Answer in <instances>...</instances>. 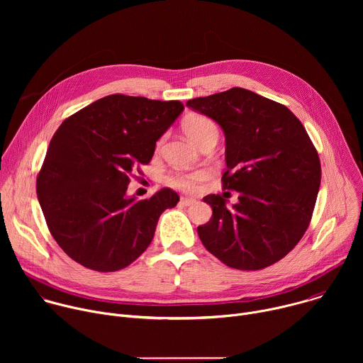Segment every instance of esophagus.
<instances>
[{
    "mask_svg": "<svg viewBox=\"0 0 363 363\" xmlns=\"http://www.w3.org/2000/svg\"><path fill=\"white\" fill-rule=\"evenodd\" d=\"M196 201L194 199V198H186V196H182L181 198V201H179V203L182 205V206H189V205H194Z\"/></svg>",
    "mask_w": 363,
    "mask_h": 363,
    "instance_id": "obj_1",
    "label": "esophagus"
}]
</instances>
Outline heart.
Returning a JSON list of instances; mask_svg holds the SVG:
<instances>
[{
	"mask_svg": "<svg viewBox=\"0 0 363 363\" xmlns=\"http://www.w3.org/2000/svg\"><path fill=\"white\" fill-rule=\"evenodd\" d=\"M184 132L194 143L199 145L210 135L218 133V129L211 119L205 116H194L184 123ZM210 177H211V172L208 169H198L194 172L177 174L169 178V184L184 192H198L201 184L208 179Z\"/></svg>",
	"mask_w": 363,
	"mask_h": 363,
	"instance_id": "obj_1",
	"label": "heart"
}]
</instances>
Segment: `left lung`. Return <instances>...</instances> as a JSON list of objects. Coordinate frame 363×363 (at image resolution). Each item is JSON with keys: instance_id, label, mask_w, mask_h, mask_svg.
Listing matches in <instances>:
<instances>
[{"instance_id": "left-lung-1", "label": "left lung", "mask_w": 363, "mask_h": 363, "mask_svg": "<svg viewBox=\"0 0 363 363\" xmlns=\"http://www.w3.org/2000/svg\"><path fill=\"white\" fill-rule=\"evenodd\" d=\"M186 106L223 128V186L240 192L233 206L220 194L203 198L213 217L198 227L202 244L231 269L277 263L306 233L320 186L319 155L304 126L280 103L241 87Z\"/></svg>"}]
</instances>
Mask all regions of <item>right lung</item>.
I'll return each mask as SVG.
<instances>
[{"mask_svg": "<svg viewBox=\"0 0 363 363\" xmlns=\"http://www.w3.org/2000/svg\"><path fill=\"white\" fill-rule=\"evenodd\" d=\"M182 111L179 100L111 94L67 118L51 138L37 196L51 235L76 263L118 272L147 248L179 196L162 188L138 201L126 195L128 185Z\"/></svg>", "mask_w": 363, "mask_h": 363, "instance_id": "1", "label": "right lung"}]
</instances>
